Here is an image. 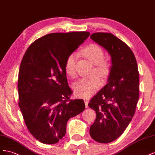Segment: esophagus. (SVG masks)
I'll return each mask as SVG.
<instances>
[{"mask_svg": "<svg viewBox=\"0 0 155 155\" xmlns=\"http://www.w3.org/2000/svg\"><path fill=\"white\" fill-rule=\"evenodd\" d=\"M84 101L85 102V105H86V108H87L88 107V101L87 99H84Z\"/></svg>", "mask_w": 155, "mask_h": 155, "instance_id": "obj_1", "label": "esophagus"}]
</instances>
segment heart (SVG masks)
Returning a JSON list of instances; mask_svg holds the SVG:
<instances>
[{
	"mask_svg": "<svg viewBox=\"0 0 155 155\" xmlns=\"http://www.w3.org/2000/svg\"><path fill=\"white\" fill-rule=\"evenodd\" d=\"M83 54L93 64H95V71L103 78H107L110 72V64L109 61L103 60L104 51L99 45L91 44L84 48ZM78 58L77 52L70 54L65 60V71L68 76L74 77L76 75L75 65ZM101 86V81L98 76L82 78L74 84V92L78 96L88 97L98 90Z\"/></svg>",
	"mask_w": 155,
	"mask_h": 155,
	"instance_id": "b5f03b06",
	"label": "heart"
}]
</instances>
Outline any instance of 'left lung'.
<instances>
[{
    "mask_svg": "<svg viewBox=\"0 0 155 155\" xmlns=\"http://www.w3.org/2000/svg\"><path fill=\"white\" fill-rule=\"evenodd\" d=\"M90 38L111 57L108 83L88 104L96 112L90 136L97 142L108 143L123 133L134 116L139 99V73L134 53L121 39L104 32L94 33Z\"/></svg>",
    "mask_w": 155,
    "mask_h": 155,
    "instance_id": "obj_1",
    "label": "left lung"
}]
</instances>
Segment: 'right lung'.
I'll use <instances>...</instances> for the list:
<instances>
[{"mask_svg":"<svg viewBox=\"0 0 155 155\" xmlns=\"http://www.w3.org/2000/svg\"><path fill=\"white\" fill-rule=\"evenodd\" d=\"M88 32L52 33L32 43L20 65L19 106L29 132L45 144L58 143L71 117L83 112L82 99L71 100L65 63L89 37Z\"/></svg>","mask_w":155,"mask_h":155,"instance_id":"obj_1","label":"right lung"}]
</instances>
